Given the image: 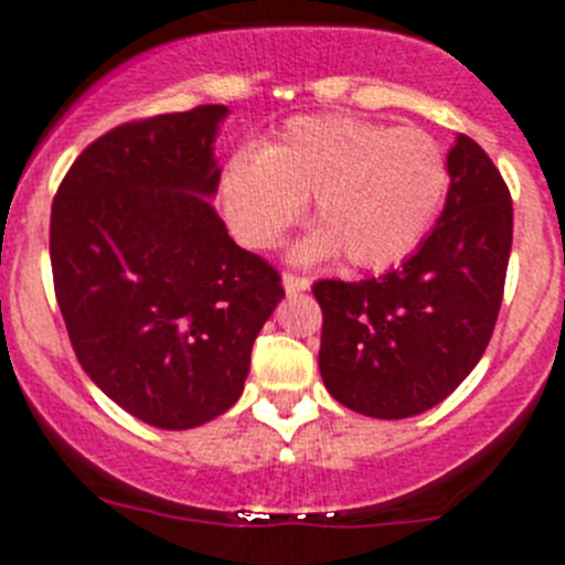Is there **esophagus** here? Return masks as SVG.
I'll list each match as a JSON object with an SVG mask.
<instances>
[{
    "label": "esophagus",
    "instance_id": "34e87169",
    "mask_svg": "<svg viewBox=\"0 0 565 565\" xmlns=\"http://www.w3.org/2000/svg\"><path fill=\"white\" fill-rule=\"evenodd\" d=\"M282 288H286V294H302L310 288V279L297 277V274H282Z\"/></svg>",
    "mask_w": 565,
    "mask_h": 565
}]
</instances>
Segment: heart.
Returning a JSON list of instances; mask_svg holds the SVG:
<instances>
[{"label": "heart", "mask_w": 565, "mask_h": 565, "mask_svg": "<svg viewBox=\"0 0 565 565\" xmlns=\"http://www.w3.org/2000/svg\"><path fill=\"white\" fill-rule=\"evenodd\" d=\"M447 193L449 163L433 136L341 113L291 118L263 152H235L218 180L224 222L246 249L277 246L310 199L316 230L294 257L343 255L354 268L405 260Z\"/></svg>", "instance_id": "1"}]
</instances>
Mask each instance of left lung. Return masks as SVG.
Masks as SVG:
<instances>
[{
  "label": "left lung",
  "instance_id": "obj_1",
  "mask_svg": "<svg viewBox=\"0 0 565 565\" xmlns=\"http://www.w3.org/2000/svg\"><path fill=\"white\" fill-rule=\"evenodd\" d=\"M447 205L427 238L383 277L313 286L319 372L343 407L411 418L447 399L480 363L504 291L513 205L480 143L447 152Z\"/></svg>",
  "mask_w": 565,
  "mask_h": 565
}]
</instances>
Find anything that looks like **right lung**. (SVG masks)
Instances as JSON below:
<instances>
[{
    "label": "right lung",
    "instance_id": "1",
    "mask_svg": "<svg viewBox=\"0 0 565 565\" xmlns=\"http://www.w3.org/2000/svg\"><path fill=\"white\" fill-rule=\"evenodd\" d=\"M227 113L202 105L116 127L52 202L55 297L79 366L160 429L199 427L238 402L252 343L286 297L211 205Z\"/></svg>",
    "mask_w": 565,
    "mask_h": 565
}]
</instances>
